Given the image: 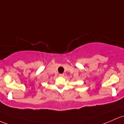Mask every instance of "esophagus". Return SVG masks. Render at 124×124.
<instances>
[{
	"instance_id": "obj_1",
	"label": "esophagus",
	"mask_w": 124,
	"mask_h": 124,
	"mask_svg": "<svg viewBox=\"0 0 124 124\" xmlns=\"http://www.w3.org/2000/svg\"><path fill=\"white\" fill-rule=\"evenodd\" d=\"M59 76H60V77H64V74H60Z\"/></svg>"
}]
</instances>
